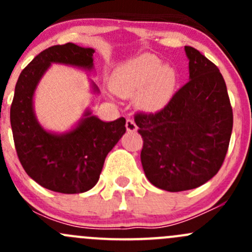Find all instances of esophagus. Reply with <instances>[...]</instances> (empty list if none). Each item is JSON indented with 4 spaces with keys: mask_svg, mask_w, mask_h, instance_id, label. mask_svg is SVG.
<instances>
[{
    "mask_svg": "<svg viewBox=\"0 0 252 252\" xmlns=\"http://www.w3.org/2000/svg\"><path fill=\"white\" fill-rule=\"evenodd\" d=\"M126 130H128V131H136V130H138V126L135 124L134 119H131V118L126 119Z\"/></svg>",
    "mask_w": 252,
    "mask_h": 252,
    "instance_id": "obj_1",
    "label": "esophagus"
}]
</instances>
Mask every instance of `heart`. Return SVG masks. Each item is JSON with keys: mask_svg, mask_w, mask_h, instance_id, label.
I'll return each instance as SVG.
<instances>
[{"mask_svg": "<svg viewBox=\"0 0 252 252\" xmlns=\"http://www.w3.org/2000/svg\"><path fill=\"white\" fill-rule=\"evenodd\" d=\"M177 84V73L162 64L154 55H142L116 70L113 89L118 95L130 97L142 90L139 105L145 111H158L168 102Z\"/></svg>", "mask_w": 252, "mask_h": 252, "instance_id": "1", "label": "heart"}]
</instances>
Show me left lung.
Instances as JSON below:
<instances>
[{
	"mask_svg": "<svg viewBox=\"0 0 252 252\" xmlns=\"http://www.w3.org/2000/svg\"><path fill=\"white\" fill-rule=\"evenodd\" d=\"M190 80L156 113H138L144 140L141 164L151 184L171 192L195 189L222 167L233 129V111L220 69L185 46Z\"/></svg>",
	"mask_w": 252,
	"mask_h": 252,
	"instance_id": "obj_1",
	"label": "left lung"
}]
</instances>
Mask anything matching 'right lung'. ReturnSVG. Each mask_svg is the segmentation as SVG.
<instances>
[{
    "label": "right lung",
    "mask_w": 252,
    "mask_h": 252,
    "mask_svg": "<svg viewBox=\"0 0 252 252\" xmlns=\"http://www.w3.org/2000/svg\"><path fill=\"white\" fill-rule=\"evenodd\" d=\"M91 47L68 42L40 52L18 78L11 106V126L18 158L37 184L62 194H79L98 182L106 156L126 133V119L103 122L85 110L80 121L64 133L48 131L37 121L34 95L52 63L94 69ZM94 94L97 85L91 81Z\"/></svg>",
    "instance_id": "add662e5"
}]
</instances>
